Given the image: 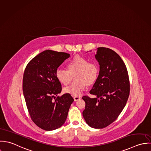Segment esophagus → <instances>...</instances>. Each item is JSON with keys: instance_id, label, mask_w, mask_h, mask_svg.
<instances>
[{"instance_id": "1", "label": "esophagus", "mask_w": 151, "mask_h": 151, "mask_svg": "<svg viewBox=\"0 0 151 151\" xmlns=\"http://www.w3.org/2000/svg\"><path fill=\"white\" fill-rule=\"evenodd\" d=\"M73 99H74V100L76 101H78V100H79L80 99H81V97L79 96H74Z\"/></svg>"}]
</instances>
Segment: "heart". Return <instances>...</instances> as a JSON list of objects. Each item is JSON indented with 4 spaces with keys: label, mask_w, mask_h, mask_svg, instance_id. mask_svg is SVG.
I'll return each instance as SVG.
<instances>
[{
    "label": "heart",
    "mask_w": 151,
    "mask_h": 151,
    "mask_svg": "<svg viewBox=\"0 0 151 151\" xmlns=\"http://www.w3.org/2000/svg\"><path fill=\"white\" fill-rule=\"evenodd\" d=\"M67 69L59 68L55 76L60 83L67 85L75 75V80L64 88L63 91L72 96H78L86 88L87 84H93L98 78L99 66L96 62L81 56H75L66 63Z\"/></svg>",
    "instance_id": "1"
}]
</instances>
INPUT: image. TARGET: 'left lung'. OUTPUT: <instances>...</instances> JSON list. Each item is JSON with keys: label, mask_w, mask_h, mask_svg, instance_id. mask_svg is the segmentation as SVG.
<instances>
[{"label": "left lung", "mask_w": 151, "mask_h": 151, "mask_svg": "<svg viewBox=\"0 0 151 151\" xmlns=\"http://www.w3.org/2000/svg\"><path fill=\"white\" fill-rule=\"evenodd\" d=\"M95 57L100 72L90 93L96 97H82L86 103L82 114L90 127L103 128L120 114L129 95L130 84L126 66L115 51L99 47Z\"/></svg>", "instance_id": "left-lung-1"}]
</instances>
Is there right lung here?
I'll list each match as a JSON object with an SVG mask.
<instances>
[{"label":"right lung","mask_w":151,"mask_h":151,"mask_svg":"<svg viewBox=\"0 0 151 151\" xmlns=\"http://www.w3.org/2000/svg\"><path fill=\"white\" fill-rule=\"evenodd\" d=\"M69 56L66 52L45 50L33 58L24 70L23 91L29 114L45 131L56 129L65 123L74 100L69 93L57 96L62 86L55 72Z\"/></svg>","instance_id":"obj_1"}]
</instances>
